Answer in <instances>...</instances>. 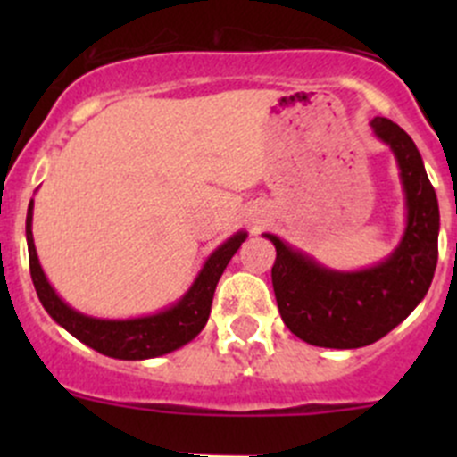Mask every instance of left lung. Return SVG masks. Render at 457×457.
<instances>
[{
	"label": "left lung",
	"instance_id": "left-lung-1",
	"mask_svg": "<svg viewBox=\"0 0 457 457\" xmlns=\"http://www.w3.org/2000/svg\"><path fill=\"white\" fill-rule=\"evenodd\" d=\"M370 126L398 161L407 207L398 247L365 270L338 271L276 234H262L276 247L271 285L280 318L292 334L316 347L356 349L380 340L416 310L436 271L440 210L420 152L389 119L376 117Z\"/></svg>",
	"mask_w": 457,
	"mask_h": 457
}]
</instances>
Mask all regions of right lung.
<instances>
[{
    "label": "right lung",
    "instance_id": "1",
    "mask_svg": "<svg viewBox=\"0 0 457 457\" xmlns=\"http://www.w3.org/2000/svg\"><path fill=\"white\" fill-rule=\"evenodd\" d=\"M32 205L35 203L30 201L29 216H26V241H29L32 285H35L41 305L57 325L71 331L77 340L104 356L119 358V361H145V358L163 356V353L174 352L196 338L210 318L212 298H214L220 274L247 238V232L241 229L225 243H220L203 262L199 276L190 285V289L174 305L165 307L156 314L126 318V320L95 318L72 310L46 278L39 258H37L35 238H32Z\"/></svg>",
    "mask_w": 457,
    "mask_h": 457
}]
</instances>
